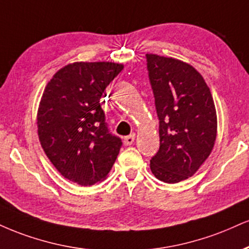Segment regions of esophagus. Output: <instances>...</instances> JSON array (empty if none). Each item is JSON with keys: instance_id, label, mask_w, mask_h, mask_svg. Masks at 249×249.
Segmentation results:
<instances>
[{"instance_id": "obj_1", "label": "esophagus", "mask_w": 249, "mask_h": 249, "mask_svg": "<svg viewBox=\"0 0 249 249\" xmlns=\"http://www.w3.org/2000/svg\"><path fill=\"white\" fill-rule=\"evenodd\" d=\"M134 139H136V134H134V133L130 134V136H127V137L124 138V143L126 146L132 145V143L134 142Z\"/></svg>"}]
</instances>
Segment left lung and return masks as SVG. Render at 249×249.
Returning a JSON list of instances; mask_svg holds the SVG:
<instances>
[{"instance_id": "obj_1", "label": "left lung", "mask_w": 249, "mask_h": 249, "mask_svg": "<svg viewBox=\"0 0 249 249\" xmlns=\"http://www.w3.org/2000/svg\"><path fill=\"white\" fill-rule=\"evenodd\" d=\"M146 59L160 136V148L149 167L160 181L178 183L193 176L213 148L214 102L191 65L158 54H146Z\"/></svg>"}]
</instances>
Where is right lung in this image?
Wrapping results in <instances>:
<instances>
[{
    "label": "right lung",
    "instance_id": "right-lung-1",
    "mask_svg": "<svg viewBox=\"0 0 249 249\" xmlns=\"http://www.w3.org/2000/svg\"><path fill=\"white\" fill-rule=\"evenodd\" d=\"M123 68L115 62H74L45 87L37 113L40 145L74 183L88 187L103 181L119 153L122 140L109 132L101 98Z\"/></svg>",
    "mask_w": 249,
    "mask_h": 249
}]
</instances>
